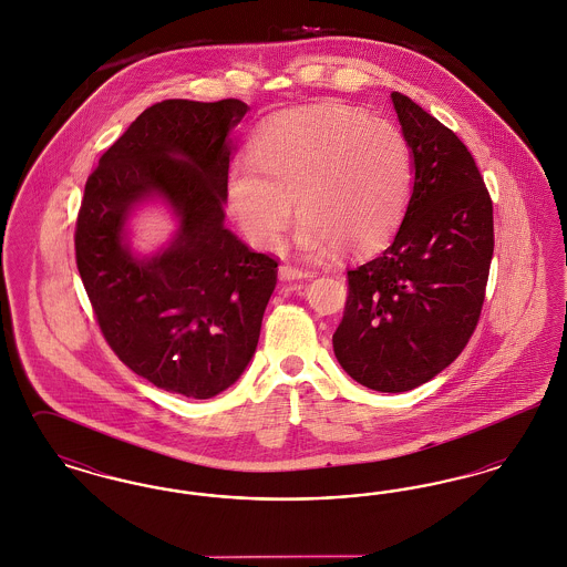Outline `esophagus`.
<instances>
[{
	"mask_svg": "<svg viewBox=\"0 0 567 567\" xmlns=\"http://www.w3.org/2000/svg\"><path fill=\"white\" fill-rule=\"evenodd\" d=\"M310 276H312V271L301 270V268H296V266H280V268H278V278L285 280V282L306 280V278H310Z\"/></svg>",
	"mask_w": 567,
	"mask_h": 567,
	"instance_id": "34e87169",
	"label": "esophagus"
}]
</instances>
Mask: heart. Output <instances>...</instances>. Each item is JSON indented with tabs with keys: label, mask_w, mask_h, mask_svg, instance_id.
Wrapping results in <instances>:
<instances>
[{
	"label": "heart",
	"mask_w": 567,
	"mask_h": 567,
	"mask_svg": "<svg viewBox=\"0 0 567 567\" xmlns=\"http://www.w3.org/2000/svg\"><path fill=\"white\" fill-rule=\"evenodd\" d=\"M250 159L231 163L227 210L259 248H276L297 215V248L359 255L384 243L404 216L414 159L404 132L363 110L319 104L270 118Z\"/></svg>",
	"instance_id": "b5f03b06"
}]
</instances>
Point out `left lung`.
I'll return each mask as SVG.
<instances>
[{"mask_svg":"<svg viewBox=\"0 0 567 567\" xmlns=\"http://www.w3.org/2000/svg\"><path fill=\"white\" fill-rule=\"evenodd\" d=\"M414 178L404 220L377 259L349 270L333 352L344 372L380 393L421 386L472 338L493 257V204L465 144L393 91Z\"/></svg>","mask_w":567,"mask_h":567,"instance_id":"1","label":"left lung"}]
</instances>
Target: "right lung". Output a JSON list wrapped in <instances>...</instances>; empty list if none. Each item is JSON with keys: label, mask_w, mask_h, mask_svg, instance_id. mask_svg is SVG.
Segmentation results:
<instances>
[{"label": "right lung", "mask_w": 567, "mask_h": 567, "mask_svg": "<svg viewBox=\"0 0 567 567\" xmlns=\"http://www.w3.org/2000/svg\"><path fill=\"white\" fill-rule=\"evenodd\" d=\"M240 100H165L144 110L89 176L76 266L118 359L155 386L215 398L250 363L278 264L225 227L231 130ZM177 218L173 240L135 256L126 223L146 200Z\"/></svg>", "instance_id": "obj_1"}]
</instances>
